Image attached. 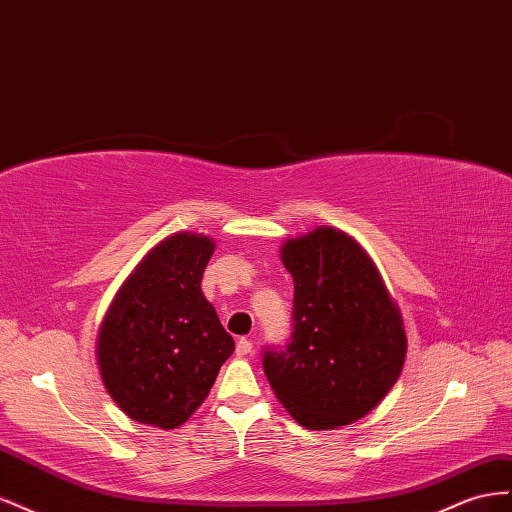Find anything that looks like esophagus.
I'll return each mask as SVG.
<instances>
[{"mask_svg":"<svg viewBox=\"0 0 512 512\" xmlns=\"http://www.w3.org/2000/svg\"><path fill=\"white\" fill-rule=\"evenodd\" d=\"M251 352H253V341H251V339H246V337L238 339L236 354H238V356H248Z\"/></svg>","mask_w":512,"mask_h":512,"instance_id":"1","label":"esophagus"}]
</instances>
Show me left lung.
<instances>
[{
	"mask_svg": "<svg viewBox=\"0 0 512 512\" xmlns=\"http://www.w3.org/2000/svg\"><path fill=\"white\" fill-rule=\"evenodd\" d=\"M281 259L294 276L291 337L264 347V373L300 425H349L401 375L407 339L397 306L367 253L337 229L287 240Z\"/></svg>",
	"mask_w": 512,
	"mask_h": 512,
	"instance_id": "left-lung-1",
	"label": "left lung"
}]
</instances>
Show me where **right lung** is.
<instances>
[{
	"label": "right lung",
	"mask_w": 512,
	"mask_h": 512,
	"mask_svg": "<svg viewBox=\"0 0 512 512\" xmlns=\"http://www.w3.org/2000/svg\"><path fill=\"white\" fill-rule=\"evenodd\" d=\"M212 253V240L193 233L163 240L128 276L102 321V382L143 425L180 427L236 349L201 291Z\"/></svg>",
	"instance_id": "1"
}]
</instances>
